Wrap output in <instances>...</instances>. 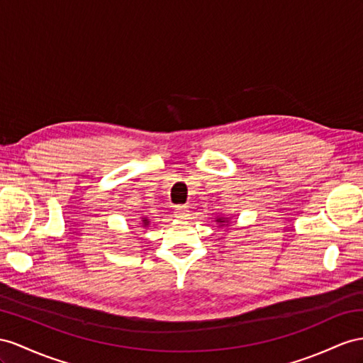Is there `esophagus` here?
<instances>
[{
  "mask_svg": "<svg viewBox=\"0 0 363 363\" xmlns=\"http://www.w3.org/2000/svg\"><path fill=\"white\" fill-rule=\"evenodd\" d=\"M189 216V207H184V206H178L174 208V218H179V219H185Z\"/></svg>",
  "mask_w": 363,
  "mask_h": 363,
  "instance_id": "34e87169",
  "label": "esophagus"
}]
</instances>
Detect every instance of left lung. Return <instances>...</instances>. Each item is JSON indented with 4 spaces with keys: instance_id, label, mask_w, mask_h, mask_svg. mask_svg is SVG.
Instances as JSON below:
<instances>
[{
    "instance_id": "left-lung-1",
    "label": "left lung",
    "mask_w": 363,
    "mask_h": 363,
    "mask_svg": "<svg viewBox=\"0 0 363 363\" xmlns=\"http://www.w3.org/2000/svg\"><path fill=\"white\" fill-rule=\"evenodd\" d=\"M218 222H222V224H224V222H225V220H224V219H218Z\"/></svg>"
}]
</instances>
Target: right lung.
<instances>
[{"label":"right lung","mask_w":363,"mask_h":363,"mask_svg":"<svg viewBox=\"0 0 363 363\" xmlns=\"http://www.w3.org/2000/svg\"><path fill=\"white\" fill-rule=\"evenodd\" d=\"M143 222H144V225H147V222H148V220H147V219H144Z\"/></svg>","instance_id":"add662e5"}]
</instances>
